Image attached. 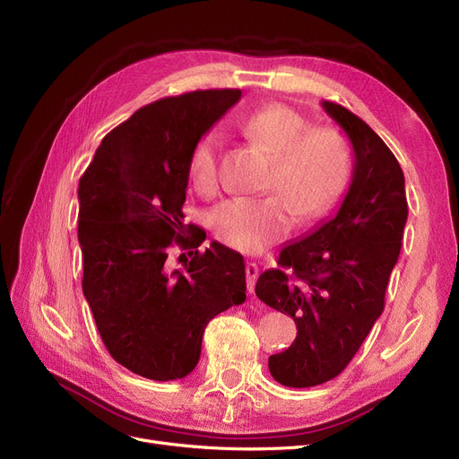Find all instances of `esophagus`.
<instances>
[{"label":"esophagus","instance_id":"34e87169","mask_svg":"<svg viewBox=\"0 0 459 459\" xmlns=\"http://www.w3.org/2000/svg\"><path fill=\"white\" fill-rule=\"evenodd\" d=\"M245 272H247V289H248V293L253 295V293H255L256 280H258V273H260L258 264H255V262H247Z\"/></svg>","mask_w":459,"mask_h":459}]
</instances>
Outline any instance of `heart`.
<instances>
[{
    "mask_svg": "<svg viewBox=\"0 0 459 459\" xmlns=\"http://www.w3.org/2000/svg\"><path fill=\"white\" fill-rule=\"evenodd\" d=\"M239 132L270 155L260 197H235L212 212L216 238L238 251L258 253L280 241L293 214L307 220L339 199L351 176V152L331 128H310L308 120L281 103L260 107L238 120ZM220 134L206 132L191 151L189 172L203 195L220 187Z\"/></svg>",
    "mask_w": 459,
    "mask_h": 459,
    "instance_id": "b5f03b06",
    "label": "heart"
}]
</instances>
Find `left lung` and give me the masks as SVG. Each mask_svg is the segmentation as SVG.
<instances>
[{
    "instance_id": "obj_1",
    "label": "left lung",
    "mask_w": 459,
    "mask_h": 459,
    "mask_svg": "<svg viewBox=\"0 0 459 459\" xmlns=\"http://www.w3.org/2000/svg\"><path fill=\"white\" fill-rule=\"evenodd\" d=\"M349 135L354 170L337 214L281 248L277 264L260 273L256 297L289 314L297 339L268 359L285 386L322 385L349 366L385 308L388 277L400 255L408 201L393 151L349 108L322 101Z\"/></svg>"
}]
</instances>
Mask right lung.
<instances>
[{
    "mask_svg": "<svg viewBox=\"0 0 459 459\" xmlns=\"http://www.w3.org/2000/svg\"><path fill=\"white\" fill-rule=\"evenodd\" d=\"M241 100L239 90L164 97L110 130L80 178L82 290L108 354L152 381L195 369L206 324L245 302V260L212 241L172 270L169 253L197 248L186 224L191 151Z\"/></svg>",
    "mask_w": 459,
    "mask_h": 459,
    "instance_id": "right-lung-1",
    "label": "right lung"
}]
</instances>
